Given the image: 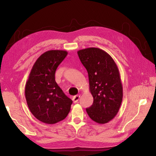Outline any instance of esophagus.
<instances>
[{
  "mask_svg": "<svg viewBox=\"0 0 156 156\" xmlns=\"http://www.w3.org/2000/svg\"><path fill=\"white\" fill-rule=\"evenodd\" d=\"M79 98H80V95H76L72 98V101L74 102V103H77L79 101Z\"/></svg>",
  "mask_w": 156,
  "mask_h": 156,
  "instance_id": "obj_1",
  "label": "esophagus"
}]
</instances>
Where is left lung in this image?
Returning <instances> with one entry per match:
<instances>
[{
  "label": "left lung",
  "instance_id": "1",
  "mask_svg": "<svg viewBox=\"0 0 156 156\" xmlns=\"http://www.w3.org/2000/svg\"><path fill=\"white\" fill-rule=\"evenodd\" d=\"M88 74L93 104L87 108L89 117L99 124L111 121L119 112L122 100V86L117 64L108 53L97 48L78 51Z\"/></svg>",
  "mask_w": 156,
  "mask_h": 156
}]
</instances>
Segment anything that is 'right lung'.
<instances>
[{
    "instance_id": "obj_1",
    "label": "right lung",
    "mask_w": 156,
    "mask_h": 156,
    "mask_svg": "<svg viewBox=\"0 0 156 156\" xmlns=\"http://www.w3.org/2000/svg\"><path fill=\"white\" fill-rule=\"evenodd\" d=\"M68 55L64 50H49L33 66L25 88L28 107L34 117L44 123L55 124L67 117L72 101L55 80L58 66Z\"/></svg>"
}]
</instances>
